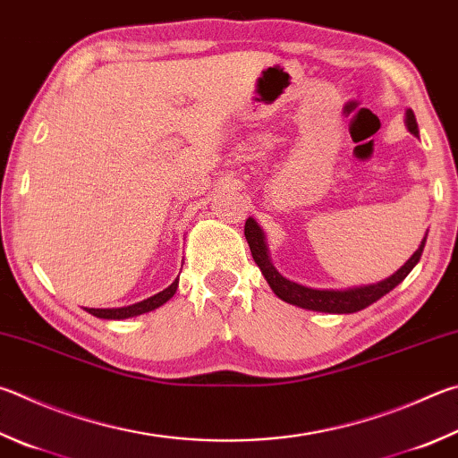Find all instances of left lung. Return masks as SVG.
I'll use <instances>...</instances> for the list:
<instances>
[{"instance_id": "obj_1", "label": "left lung", "mask_w": 458, "mask_h": 458, "mask_svg": "<svg viewBox=\"0 0 458 458\" xmlns=\"http://www.w3.org/2000/svg\"><path fill=\"white\" fill-rule=\"evenodd\" d=\"M406 128L411 130V134L419 136L417 118H414L412 110H406ZM244 236L248 240V246H250L254 262L260 266L264 278L274 290V294L288 304L301 306V309H309L316 312H330V314L359 312L362 309H367V306H370L372 302H377L378 298H382L386 293H390V290L401 284V282L409 276V272L417 266L427 242V236H425L419 246V250L409 258V262H406L401 270H396L393 276H388L382 282H377V284L348 288V290H314L309 286L296 284V282H290L288 278H284L282 274L276 272V268H274L268 258V248H266L262 230L254 222V218L246 220Z\"/></svg>"}]
</instances>
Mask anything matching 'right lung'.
<instances>
[{
  "label": "right lung",
  "mask_w": 458,
  "mask_h": 458,
  "mask_svg": "<svg viewBox=\"0 0 458 458\" xmlns=\"http://www.w3.org/2000/svg\"><path fill=\"white\" fill-rule=\"evenodd\" d=\"M176 288H178V278L172 282V284L162 290V293H157L154 296L146 298L142 302H136L131 306H123V309H86L89 314L98 316V318H107V320H122V318H130V316H138V314H144L157 309V306H162L170 301V298L176 294Z\"/></svg>",
  "instance_id": "obj_1"
}]
</instances>
